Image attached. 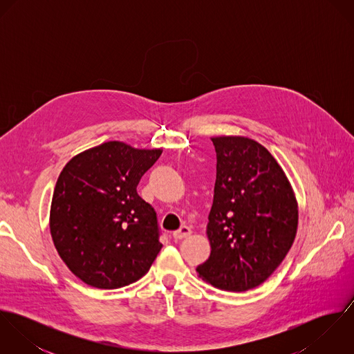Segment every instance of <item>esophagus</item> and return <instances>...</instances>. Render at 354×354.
<instances>
[{
    "label": "esophagus",
    "instance_id": "obj_1",
    "mask_svg": "<svg viewBox=\"0 0 354 354\" xmlns=\"http://www.w3.org/2000/svg\"><path fill=\"white\" fill-rule=\"evenodd\" d=\"M191 233H192L191 227L184 225V226H181L178 230H176L173 233V237H174V240H183V239H187L188 236H191Z\"/></svg>",
    "mask_w": 354,
    "mask_h": 354
}]
</instances>
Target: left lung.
I'll list each match as a JSON object with an SVG mask.
<instances>
[{"label":"left lung","mask_w":354,"mask_h":354,"mask_svg":"<svg viewBox=\"0 0 354 354\" xmlns=\"http://www.w3.org/2000/svg\"><path fill=\"white\" fill-rule=\"evenodd\" d=\"M216 180L208 215L209 257L203 281L230 292L261 285L293 245L299 225L295 191L277 159L245 136H215Z\"/></svg>","instance_id":"obj_1"}]
</instances>
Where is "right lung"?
Wrapping results in <instances>:
<instances>
[{
    "label": "right lung",
    "mask_w": 354,
    "mask_h": 354,
    "mask_svg": "<svg viewBox=\"0 0 354 354\" xmlns=\"http://www.w3.org/2000/svg\"><path fill=\"white\" fill-rule=\"evenodd\" d=\"M160 149L106 142L75 155L57 180L50 234L84 283L118 289L139 281L160 251L156 214L136 191Z\"/></svg>",
    "instance_id": "obj_1"
}]
</instances>
